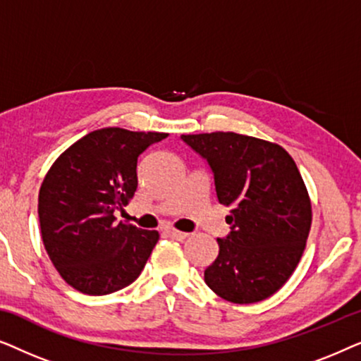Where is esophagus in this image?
<instances>
[{
    "label": "esophagus",
    "mask_w": 361,
    "mask_h": 361,
    "mask_svg": "<svg viewBox=\"0 0 361 361\" xmlns=\"http://www.w3.org/2000/svg\"><path fill=\"white\" fill-rule=\"evenodd\" d=\"M167 235H169L171 238H174V240H179V241L185 240L187 236H189V233H184V231H179V230H174V228L167 230Z\"/></svg>",
    "instance_id": "esophagus-1"
}]
</instances>
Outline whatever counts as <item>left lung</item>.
I'll return each instance as SVG.
<instances>
[{
  "instance_id": "8db88e82",
  "label": "left lung",
  "mask_w": 361,
  "mask_h": 361,
  "mask_svg": "<svg viewBox=\"0 0 361 361\" xmlns=\"http://www.w3.org/2000/svg\"><path fill=\"white\" fill-rule=\"evenodd\" d=\"M207 161L216 199L231 205L228 235L205 269L209 288L230 302H259L284 286L307 241L312 210L298 166L283 147L236 133L182 135Z\"/></svg>"
}]
</instances>
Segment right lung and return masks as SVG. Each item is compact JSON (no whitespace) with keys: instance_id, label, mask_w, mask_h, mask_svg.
Returning a JSON list of instances; mask_svg holds the SVG:
<instances>
[{"instance_id":"add662e5","label":"right lung","mask_w":361,"mask_h":361,"mask_svg":"<svg viewBox=\"0 0 361 361\" xmlns=\"http://www.w3.org/2000/svg\"><path fill=\"white\" fill-rule=\"evenodd\" d=\"M167 133L102 128L54 162L39 190L46 251L73 289L105 295L136 281L159 233L116 224L137 187V157Z\"/></svg>"}]
</instances>
